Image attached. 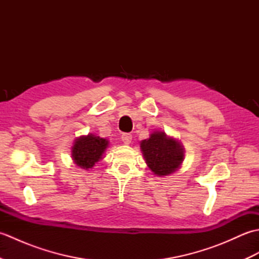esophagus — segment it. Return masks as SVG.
<instances>
[{
    "instance_id": "1",
    "label": "esophagus",
    "mask_w": 259,
    "mask_h": 259,
    "mask_svg": "<svg viewBox=\"0 0 259 259\" xmlns=\"http://www.w3.org/2000/svg\"><path fill=\"white\" fill-rule=\"evenodd\" d=\"M121 140L123 141L124 145H129L131 140H133V136H131L130 134H123L122 136H121Z\"/></svg>"
}]
</instances>
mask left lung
<instances>
[{
  "mask_svg": "<svg viewBox=\"0 0 259 259\" xmlns=\"http://www.w3.org/2000/svg\"><path fill=\"white\" fill-rule=\"evenodd\" d=\"M140 147L148 167L160 177L174 174L184 161V147L163 131H153L149 138L140 142Z\"/></svg>",
  "mask_w": 259,
  "mask_h": 259,
  "instance_id": "obj_1",
  "label": "left lung"
}]
</instances>
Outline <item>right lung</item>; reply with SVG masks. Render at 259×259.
I'll use <instances>...</instances> for the list:
<instances>
[{
    "label": "right lung",
    "mask_w": 259,
    "mask_h": 259,
    "mask_svg": "<svg viewBox=\"0 0 259 259\" xmlns=\"http://www.w3.org/2000/svg\"><path fill=\"white\" fill-rule=\"evenodd\" d=\"M109 146L107 139L92 134L81 136L74 140L72 146V159L76 166L82 169H91L102 159L104 151Z\"/></svg>",
    "instance_id": "1"
}]
</instances>
